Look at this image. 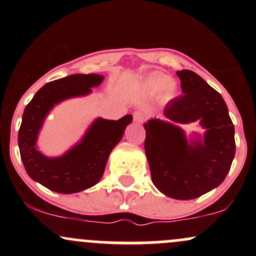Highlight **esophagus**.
I'll use <instances>...</instances> for the list:
<instances>
[{"instance_id": "34e87169", "label": "esophagus", "mask_w": 256, "mask_h": 256, "mask_svg": "<svg viewBox=\"0 0 256 256\" xmlns=\"http://www.w3.org/2000/svg\"><path fill=\"white\" fill-rule=\"evenodd\" d=\"M134 119L136 122H146V116L144 112L138 110L136 112H134Z\"/></svg>"}]
</instances>
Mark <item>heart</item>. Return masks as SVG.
<instances>
[{
  "mask_svg": "<svg viewBox=\"0 0 256 256\" xmlns=\"http://www.w3.org/2000/svg\"><path fill=\"white\" fill-rule=\"evenodd\" d=\"M144 88L149 94H158L164 91L167 98H172L176 91V85L173 82H170V78L161 73H155V74L149 76L144 80Z\"/></svg>",
  "mask_w": 256,
  "mask_h": 256,
  "instance_id": "heart-1",
  "label": "heart"
}]
</instances>
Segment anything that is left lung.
Listing matches in <instances>:
<instances>
[{"instance_id":"1","label":"left lung","mask_w":256,"mask_h":256,"mask_svg":"<svg viewBox=\"0 0 256 256\" xmlns=\"http://www.w3.org/2000/svg\"><path fill=\"white\" fill-rule=\"evenodd\" d=\"M177 76L184 94L166 104L170 122L152 119L144 125V150L155 186L172 198L192 200L225 179L236 152L234 128L218 91L189 70ZM196 120L208 131L190 145L174 124Z\"/></svg>"}]
</instances>
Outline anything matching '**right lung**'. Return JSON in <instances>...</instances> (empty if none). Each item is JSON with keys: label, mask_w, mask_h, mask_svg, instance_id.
<instances>
[{"label": "right lung", "mask_w": 256, "mask_h": 256, "mask_svg": "<svg viewBox=\"0 0 256 256\" xmlns=\"http://www.w3.org/2000/svg\"><path fill=\"white\" fill-rule=\"evenodd\" d=\"M104 80L100 74H72L46 83L37 91L22 114L18 134L20 156L34 180L52 192L73 194L95 185L104 172L110 152L122 140L132 116L119 120L98 118L82 142L61 158L43 156L36 149L37 134L46 114L64 98L86 95Z\"/></svg>", "instance_id": "right-lung-1"}]
</instances>
